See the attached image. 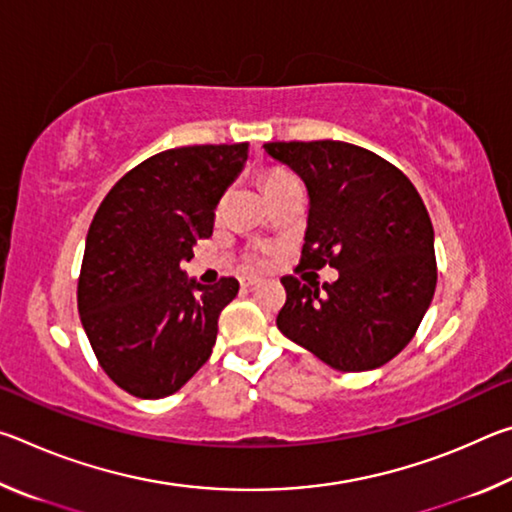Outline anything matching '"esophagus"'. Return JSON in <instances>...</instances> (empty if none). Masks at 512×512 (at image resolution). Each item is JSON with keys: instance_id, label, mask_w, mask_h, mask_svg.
Returning a JSON list of instances; mask_svg holds the SVG:
<instances>
[{"instance_id": "34e87169", "label": "esophagus", "mask_w": 512, "mask_h": 512, "mask_svg": "<svg viewBox=\"0 0 512 512\" xmlns=\"http://www.w3.org/2000/svg\"><path fill=\"white\" fill-rule=\"evenodd\" d=\"M262 280H259V277H255V275H244V277H239V284H241V289H253L255 284H259Z\"/></svg>"}]
</instances>
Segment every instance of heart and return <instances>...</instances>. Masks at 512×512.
<instances>
[{
    "mask_svg": "<svg viewBox=\"0 0 512 512\" xmlns=\"http://www.w3.org/2000/svg\"><path fill=\"white\" fill-rule=\"evenodd\" d=\"M284 178H291V176H284V173H275V176L268 178V183H277V180H284ZM266 183V185H268Z\"/></svg>",
    "mask_w": 512,
    "mask_h": 512,
    "instance_id": "obj_1",
    "label": "heart"
}]
</instances>
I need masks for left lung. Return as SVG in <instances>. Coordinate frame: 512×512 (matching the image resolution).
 Here are the masks:
<instances>
[{
  "label": "left lung",
  "mask_w": 512,
  "mask_h": 512,
  "mask_svg": "<svg viewBox=\"0 0 512 512\" xmlns=\"http://www.w3.org/2000/svg\"><path fill=\"white\" fill-rule=\"evenodd\" d=\"M264 151L307 187L298 268L339 271L323 287L282 277L287 302L277 327L334 370L384 366L409 345L436 291L433 225L418 189L348 142H268Z\"/></svg>",
  "instance_id": "obj_1"
}]
</instances>
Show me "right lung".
Instances as JSON below:
<instances>
[{
  "instance_id": "right-lung-1",
  "label": "right lung",
  "mask_w": 512,
  "mask_h": 512,
  "mask_svg": "<svg viewBox=\"0 0 512 512\" xmlns=\"http://www.w3.org/2000/svg\"><path fill=\"white\" fill-rule=\"evenodd\" d=\"M248 144L180 146L137 164L103 198L85 239L79 314L101 368L126 393L160 400L210 359L235 277L201 284L180 268L214 228Z\"/></svg>"
}]
</instances>
